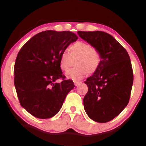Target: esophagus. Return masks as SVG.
Segmentation results:
<instances>
[{
    "label": "esophagus",
    "instance_id": "esophagus-1",
    "mask_svg": "<svg viewBox=\"0 0 146 146\" xmlns=\"http://www.w3.org/2000/svg\"><path fill=\"white\" fill-rule=\"evenodd\" d=\"M81 83V82H79V81H74V84L75 86H78Z\"/></svg>",
    "mask_w": 146,
    "mask_h": 146
}]
</instances>
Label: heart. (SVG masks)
I'll return each instance as SVG.
<instances>
[{
    "mask_svg": "<svg viewBox=\"0 0 146 146\" xmlns=\"http://www.w3.org/2000/svg\"><path fill=\"white\" fill-rule=\"evenodd\" d=\"M71 56H78L76 60V67L72 68L66 74L68 78L74 80H81L88 74L94 73L100 66L101 57L100 53L91 45L84 42H78L71 46ZM71 56L64 50L62 52L60 58V67L64 71L69 69Z\"/></svg>",
    "mask_w": 146,
    "mask_h": 146,
    "instance_id": "1",
    "label": "heart"
}]
</instances>
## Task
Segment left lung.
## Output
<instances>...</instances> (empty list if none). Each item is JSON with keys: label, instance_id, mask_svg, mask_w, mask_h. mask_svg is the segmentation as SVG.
Wrapping results in <instances>:
<instances>
[{"label": "left lung", "instance_id": "obj_1", "mask_svg": "<svg viewBox=\"0 0 146 146\" xmlns=\"http://www.w3.org/2000/svg\"><path fill=\"white\" fill-rule=\"evenodd\" d=\"M101 57L98 69L84 82L88 92L84 107L93 121H111L128 105L133 84V71L128 52L111 35L101 31H78Z\"/></svg>", "mask_w": 146, "mask_h": 146}]
</instances>
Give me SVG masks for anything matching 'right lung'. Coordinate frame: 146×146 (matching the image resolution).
Wrapping results in <instances>:
<instances>
[{"label": "right lung", "instance_id": "right-lung-1", "mask_svg": "<svg viewBox=\"0 0 146 146\" xmlns=\"http://www.w3.org/2000/svg\"><path fill=\"white\" fill-rule=\"evenodd\" d=\"M78 37L69 31H42L27 42L14 65V85L22 107L33 116L51 118L75 87L60 67L62 52ZM62 78L61 83H56Z\"/></svg>", "mask_w": 146, "mask_h": 146}]
</instances>
